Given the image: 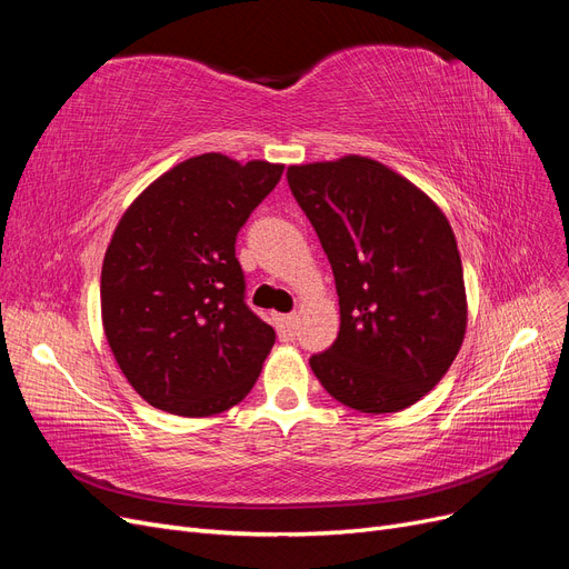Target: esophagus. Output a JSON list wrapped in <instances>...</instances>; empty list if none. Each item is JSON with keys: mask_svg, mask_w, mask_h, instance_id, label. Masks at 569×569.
I'll return each instance as SVG.
<instances>
[{"mask_svg": "<svg viewBox=\"0 0 569 569\" xmlns=\"http://www.w3.org/2000/svg\"><path fill=\"white\" fill-rule=\"evenodd\" d=\"M274 325H278V332L282 339H291L297 332V316H280L274 320Z\"/></svg>", "mask_w": 569, "mask_h": 569, "instance_id": "esophagus-1", "label": "esophagus"}]
</instances>
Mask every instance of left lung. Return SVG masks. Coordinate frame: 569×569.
<instances>
[{
  "mask_svg": "<svg viewBox=\"0 0 569 569\" xmlns=\"http://www.w3.org/2000/svg\"><path fill=\"white\" fill-rule=\"evenodd\" d=\"M287 182L335 272L339 335L311 370L360 412H396L439 385L468 327L453 230L425 192L366 157L289 166Z\"/></svg>",
  "mask_w": 569,
  "mask_h": 569,
  "instance_id": "8db88e82",
  "label": "left lung"
}]
</instances>
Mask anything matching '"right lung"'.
<instances>
[{
  "instance_id": "1",
  "label": "right lung",
  "mask_w": 569,
  "mask_h": 569,
  "mask_svg": "<svg viewBox=\"0 0 569 569\" xmlns=\"http://www.w3.org/2000/svg\"><path fill=\"white\" fill-rule=\"evenodd\" d=\"M282 170L201 153L120 218L101 266V320L118 368L153 408L216 416L261 375L274 330L244 301L234 242Z\"/></svg>"
}]
</instances>
